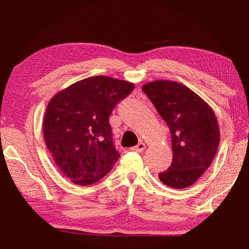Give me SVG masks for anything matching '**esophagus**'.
<instances>
[{"label": "esophagus", "mask_w": 249, "mask_h": 249, "mask_svg": "<svg viewBox=\"0 0 249 249\" xmlns=\"http://www.w3.org/2000/svg\"><path fill=\"white\" fill-rule=\"evenodd\" d=\"M145 149V144L141 141V142H139L136 147L133 148L134 151H136V152H142V151Z\"/></svg>", "instance_id": "esophagus-1"}]
</instances>
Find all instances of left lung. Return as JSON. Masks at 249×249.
<instances>
[{"mask_svg":"<svg viewBox=\"0 0 249 249\" xmlns=\"http://www.w3.org/2000/svg\"><path fill=\"white\" fill-rule=\"evenodd\" d=\"M142 90L172 135L173 162L159 174L160 180L175 189L192 186L217 153L220 131L215 113L201 97L177 82H150Z\"/></svg>","mask_w":249,"mask_h":249,"instance_id":"left-lung-1","label":"left lung"}]
</instances>
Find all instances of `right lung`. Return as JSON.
Segmentation results:
<instances>
[{
	"label": "right lung",
	"mask_w": 249,
	"mask_h": 249,
	"mask_svg": "<svg viewBox=\"0 0 249 249\" xmlns=\"http://www.w3.org/2000/svg\"><path fill=\"white\" fill-rule=\"evenodd\" d=\"M134 89L133 83L91 76L67 87L48 102L44 139L57 167L73 183L89 186L99 181L119 160L109 116Z\"/></svg>",
	"instance_id": "1"
}]
</instances>
